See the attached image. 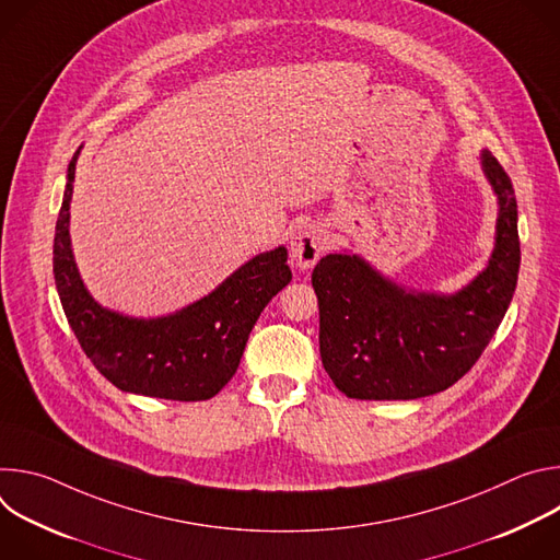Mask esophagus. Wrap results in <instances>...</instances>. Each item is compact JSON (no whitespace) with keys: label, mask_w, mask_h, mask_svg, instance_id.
Instances as JSON below:
<instances>
[{"label":"esophagus","mask_w":560,"mask_h":560,"mask_svg":"<svg viewBox=\"0 0 560 560\" xmlns=\"http://www.w3.org/2000/svg\"><path fill=\"white\" fill-rule=\"evenodd\" d=\"M324 246H326V232L318 223L305 221L294 228L290 253L301 270H307L318 261V257L324 253Z\"/></svg>","instance_id":"obj_1"}]
</instances>
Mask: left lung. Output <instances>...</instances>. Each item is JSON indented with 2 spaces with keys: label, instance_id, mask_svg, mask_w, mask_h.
Masks as SVG:
<instances>
[{
  "label": "left lung",
  "instance_id": "8db88e82",
  "mask_svg": "<svg viewBox=\"0 0 560 560\" xmlns=\"http://www.w3.org/2000/svg\"><path fill=\"white\" fill-rule=\"evenodd\" d=\"M481 168L499 199L494 250L454 294L398 285L350 253L312 272L318 350L335 385L361 401H410L454 385L488 348L516 290L521 244L512 179L490 150Z\"/></svg>",
  "mask_w": 560,
  "mask_h": 560
}]
</instances>
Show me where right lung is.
Listing matches in <instances>:
<instances>
[{
  "mask_svg": "<svg viewBox=\"0 0 560 560\" xmlns=\"http://www.w3.org/2000/svg\"><path fill=\"white\" fill-rule=\"evenodd\" d=\"M79 150L68 164L52 246L55 285L79 346L121 392L171 401L212 398L234 376L264 307L290 283L288 250L279 246L253 257L210 294L166 316L139 318L108 310L86 290L70 246Z\"/></svg>",
  "mask_w": 560,
  "mask_h": 560,
  "instance_id": "add662e5",
  "label": "right lung"
}]
</instances>
